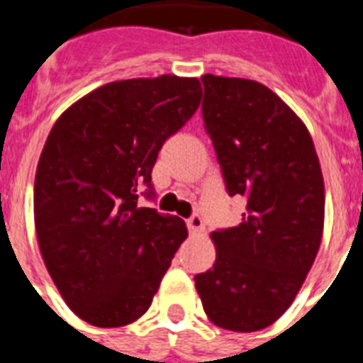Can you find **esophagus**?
I'll return each mask as SVG.
<instances>
[{"label": "esophagus", "instance_id": "34e87169", "mask_svg": "<svg viewBox=\"0 0 363 363\" xmlns=\"http://www.w3.org/2000/svg\"><path fill=\"white\" fill-rule=\"evenodd\" d=\"M186 226L188 230H190V233H201L205 230L203 216L199 215V213H194V215L186 220Z\"/></svg>", "mask_w": 363, "mask_h": 363}]
</instances>
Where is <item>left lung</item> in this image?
Returning <instances> with one entry per match:
<instances>
[{
	"instance_id": "left-lung-1",
	"label": "left lung",
	"mask_w": 363,
	"mask_h": 363,
	"mask_svg": "<svg viewBox=\"0 0 363 363\" xmlns=\"http://www.w3.org/2000/svg\"><path fill=\"white\" fill-rule=\"evenodd\" d=\"M205 130L230 196L247 199L239 226L211 233L213 269L194 277L213 324L271 326L299 292L324 230V179L305 124L269 88L203 75Z\"/></svg>"
}]
</instances>
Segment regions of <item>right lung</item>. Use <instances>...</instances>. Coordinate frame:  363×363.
<instances>
[{
    "mask_svg": "<svg viewBox=\"0 0 363 363\" xmlns=\"http://www.w3.org/2000/svg\"><path fill=\"white\" fill-rule=\"evenodd\" d=\"M199 99L198 79L109 82L71 105L48 133L33 188L37 241L65 303L92 326L145 315L186 239L182 218L139 207V194L154 199L160 148Z\"/></svg>",
    "mask_w": 363,
    "mask_h": 363,
    "instance_id": "add662e5",
    "label": "right lung"
}]
</instances>
